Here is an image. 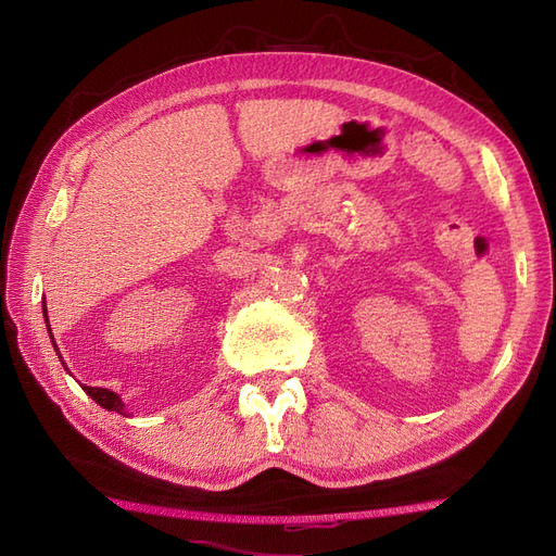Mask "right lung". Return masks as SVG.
I'll use <instances>...</instances> for the list:
<instances>
[{
    "instance_id": "add662e5",
    "label": "right lung",
    "mask_w": 556,
    "mask_h": 556,
    "mask_svg": "<svg viewBox=\"0 0 556 556\" xmlns=\"http://www.w3.org/2000/svg\"><path fill=\"white\" fill-rule=\"evenodd\" d=\"M43 317H46V327H48V333H50V325H48L46 308H43ZM50 339H53V333H50ZM53 345H55V341H53ZM55 350H58V345H55ZM58 355H60V352H58ZM60 359H62V357H60ZM62 364H64V362H62ZM83 390H86V394H88V396H92V401H97L99 406H102V408H106V410H115V413H121V415H127L123 399L117 396L115 392L104 390V387H86V384H83Z\"/></svg>"
}]
</instances>
